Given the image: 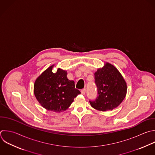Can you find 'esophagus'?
Returning <instances> with one entry per match:
<instances>
[{
	"mask_svg": "<svg viewBox=\"0 0 155 155\" xmlns=\"http://www.w3.org/2000/svg\"><path fill=\"white\" fill-rule=\"evenodd\" d=\"M81 93H82V94H85V92H86V90H85V88H84V89L81 90Z\"/></svg>",
	"mask_w": 155,
	"mask_h": 155,
	"instance_id": "esophagus-1",
	"label": "esophagus"
}]
</instances>
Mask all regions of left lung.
<instances>
[{
    "instance_id": "1",
    "label": "left lung",
    "mask_w": 155,
    "mask_h": 155,
    "mask_svg": "<svg viewBox=\"0 0 155 155\" xmlns=\"http://www.w3.org/2000/svg\"><path fill=\"white\" fill-rule=\"evenodd\" d=\"M94 79L98 96L94 101H90L91 106L102 111L117 107L125 97L127 90V83L119 70L105 62L94 73Z\"/></svg>"
}]
</instances>
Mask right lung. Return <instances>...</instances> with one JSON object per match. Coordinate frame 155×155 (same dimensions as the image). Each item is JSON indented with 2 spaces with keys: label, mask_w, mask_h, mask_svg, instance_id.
<instances>
[{
  "label": "right lung",
  "mask_w": 155,
  "mask_h": 155,
  "mask_svg": "<svg viewBox=\"0 0 155 155\" xmlns=\"http://www.w3.org/2000/svg\"><path fill=\"white\" fill-rule=\"evenodd\" d=\"M52 65L35 81L34 94L46 110L57 113L65 111L81 93L75 88L74 82L67 78V72L60 68L53 72Z\"/></svg>",
  "instance_id": "add662e5"
}]
</instances>
